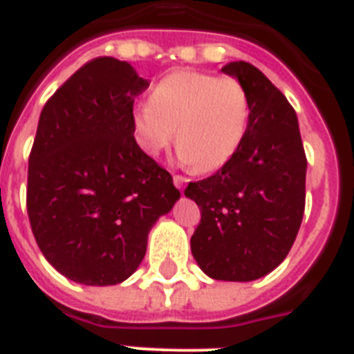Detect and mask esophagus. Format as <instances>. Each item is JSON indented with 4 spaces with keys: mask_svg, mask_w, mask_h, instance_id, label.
Returning a JSON list of instances; mask_svg holds the SVG:
<instances>
[{
    "mask_svg": "<svg viewBox=\"0 0 354 354\" xmlns=\"http://www.w3.org/2000/svg\"><path fill=\"white\" fill-rule=\"evenodd\" d=\"M186 183H188V179L184 177V175H174V184L177 186L179 189H184V186H186Z\"/></svg>",
    "mask_w": 354,
    "mask_h": 354,
    "instance_id": "obj_1",
    "label": "esophagus"
}]
</instances>
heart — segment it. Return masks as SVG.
Segmentation results:
<instances>
[{
	"instance_id": "heart-1",
	"label": "heart",
	"mask_w": 354,
	"mask_h": 354,
	"mask_svg": "<svg viewBox=\"0 0 354 354\" xmlns=\"http://www.w3.org/2000/svg\"><path fill=\"white\" fill-rule=\"evenodd\" d=\"M250 95L233 75L175 70L151 88L148 103L133 110L137 145L156 157L174 139L195 171L223 168L241 148L250 124Z\"/></svg>"
}]
</instances>
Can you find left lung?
Here are the masks:
<instances>
[{
    "mask_svg": "<svg viewBox=\"0 0 354 354\" xmlns=\"http://www.w3.org/2000/svg\"><path fill=\"white\" fill-rule=\"evenodd\" d=\"M223 72L250 95V124L241 148L184 195L201 209L192 253L215 280L250 282L273 271L293 246L306 208L308 159L299 121L284 93L257 66L233 61Z\"/></svg>",
    "mask_w": 354,
    "mask_h": 354,
    "instance_id": "left-lung-1",
    "label": "left lung"
}]
</instances>
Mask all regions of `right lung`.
<instances>
[{
  "label": "right lung",
  "instance_id": "obj_1",
  "mask_svg": "<svg viewBox=\"0 0 354 354\" xmlns=\"http://www.w3.org/2000/svg\"><path fill=\"white\" fill-rule=\"evenodd\" d=\"M148 84L127 61L95 57L41 110L26 212L41 253L79 284L127 280L151 226L180 197L170 171L133 137V99Z\"/></svg>",
  "mask_w": 354,
  "mask_h": 354
}]
</instances>
